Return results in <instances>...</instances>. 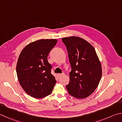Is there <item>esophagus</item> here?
Listing matches in <instances>:
<instances>
[{
  "label": "esophagus",
  "instance_id": "esophagus-1",
  "mask_svg": "<svg viewBox=\"0 0 122 122\" xmlns=\"http://www.w3.org/2000/svg\"><path fill=\"white\" fill-rule=\"evenodd\" d=\"M65 75V73L64 72H63V73H62V74H57V75H58V76L60 77H61L62 76H63V75Z\"/></svg>",
  "mask_w": 122,
  "mask_h": 122
}]
</instances>
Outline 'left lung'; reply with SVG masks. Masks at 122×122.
<instances>
[{
    "instance_id": "obj_1",
    "label": "left lung",
    "mask_w": 122,
    "mask_h": 122,
    "mask_svg": "<svg viewBox=\"0 0 122 122\" xmlns=\"http://www.w3.org/2000/svg\"><path fill=\"white\" fill-rule=\"evenodd\" d=\"M62 41L67 47L71 67L66 88L75 98H85L94 91L101 78L102 68L98 55L91 44L80 37H65Z\"/></svg>"
}]
</instances>
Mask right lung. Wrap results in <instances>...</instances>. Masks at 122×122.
<instances>
[{"label":"right lung","instance_id":"obj_1","mask_svg":"<svg viewBox=\"0 0 122 122\" xmlns=\"http://www.w3.org/2000/svg\"><path fill=\"white\" fill-rule=\"evenodd\" d=\"M56 43V39H40L29 44L19 55L17 78L24 91L33 98H42L52 92L56 81L47 56Z\"/></svg>","mask_w":122,"mask_h":122}]
</instances>
